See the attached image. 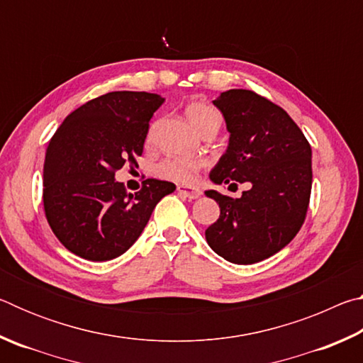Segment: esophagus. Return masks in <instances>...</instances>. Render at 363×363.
I'll return each mask as SVG.
<instances>
[{"mask_svg": "<svg viewBox=\"0 0 363 363\" xmlns=\"http://www.w3.org/2000/svg\"><path fill=\"white\" fill-rule=\"evenodd\" d=\"M177 192L186 196L189 200H195L201 195V190L199 187H186V186H177Z\"/></svg>", "mask_w": 363, "mask_h": 363, "instance_id": "obj_1", "label": "esophagus"}]
</instances>
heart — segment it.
Masks as SVG:
<instances>
[{
	"label": "heart",
	"mask_w": 363,
	"mask_h": 363,
	"mask_svg": "<svg viewBox=\"0 0 363 363\" xmlns=\"http://www.w3.org/2000/svg\"><path fill=\"white\" fill-rule=\"evenodd\" d=\"M186 115L195 130L201 134L206 130H211V128H219L220 120H223L216 108L201 101L190 102L186 107ZM201 167H203V162L199 158L169 157L158 163L157 173L163 179L179 184H190L195 179Z\"/></svg>",
	"instance_id": "b5f03b06"
}]
</instances>
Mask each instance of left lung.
<instances>
[{
  "label": "left lung",
  "mask_w": 363,
  "mask_h": 363,
  "mask_svg": "<svg viewBox=\"0 0 363 363\" xmlns=\"http://www.w3.org/2000/svg\"><path fill=\"white\" fill-rule=\"evenodd\" d=\"M224 115L229 145L210 179L247 182L240 199L216 190L219 219L205 230L214 253L233 264H255L279 253L303 225L312 189V150L284 108L248 89H229L213 101ZM229 186V187H230Z\"/></svg>",
  "instance_id": "left-lung-1"
}]
</instances>
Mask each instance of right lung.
I'll list each match as a JSON object with an SVG mask.
<instances>
[{"mask_svg":"<svg viewBox=\"0 0 363 363\" xmlns=\"http://www.w3.org/2000/svg\"><path fill=\"white\" fill-rule=\"evenodd\" d=\"M164 99L144 91H113L83 104L49 140L43 205L54 235L73 255L110 261L131 248L153 208L174 192L168 181L145 179L128 194L115 173L143 155L149 121Z\"/></svg>","mask_w":363,"mask_h":363,"instance_id":"add662e5","label":"right lung"}]
</instances>
